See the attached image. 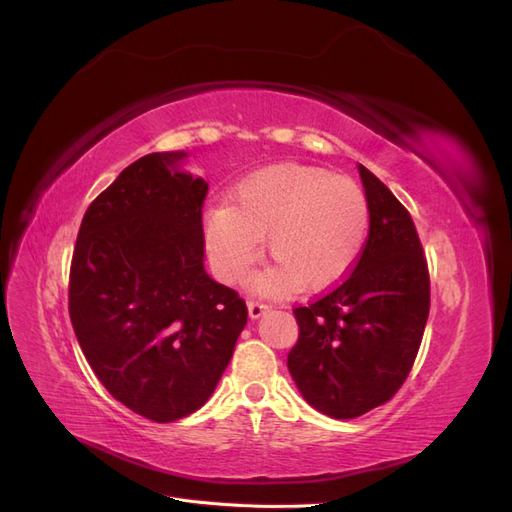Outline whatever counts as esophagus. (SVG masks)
<instances>
[{"label":"esophagus","instance_id":"esophagus-1","mask_svg":"<svg viewBox=\"0 0 512 512\" xmlns=\"http://www.w3.org/2000/svg\"><path fill=\"white\" fill-rule=\"evenodd\" d=\"M267 309H269V305L262 303V301H250V303H247V312H250L252 320H258L262 314L267 312Z\"/></svg>","mask_w":512,"mask_h":512}]
</instances>
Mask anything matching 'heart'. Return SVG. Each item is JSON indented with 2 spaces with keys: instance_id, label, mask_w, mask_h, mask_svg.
<instances>
[{
  "instance_id": "heart-1",
  "label": "heart",
  "mask_w": 512,
  "mask_h": 512,
  "mask_svg": "<svg viewBox=\"0 0 512 512\" xmlns=\"http://www.w3.org/2000/svg\"><path fill=\"white\" fill-rule=\"evenodd\" d=\"M369 232L363 190L331 170L301 164L262 168L245 177L203 222V243L224 282L250 273L267 237L277 260L256 284L265 292L322 290L344 280Z\"/></svg>"
}]
</instances>
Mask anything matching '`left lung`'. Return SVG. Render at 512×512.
Returning a JSON list of instances; mask_svg holds the SVG:
<instances>
[{"label": "left lung", "instance_id": "1", "mask_svg": "<svg viewBox=\"0 0 512 512\" xmlns=\"http://www.w3.org/2000/svg\"><path fill=\"white\" fill-rule=\"evenodd\" d=\"M369 235L354 271L294 309L299 342L288 371L309 406L356 418L389 401L408 378L429 316V271L414 222L393 192L359 164Z\"/></svg>", "mask_w": 512, "mask_h": 512}]
</instances>
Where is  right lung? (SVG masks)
<instances>
[{
	"label": "right lung",
	"instance_id": "right-lung-1",
	"mask_svg": "<svg viewBox=\"0 0 512 512\" xmlns=\"http://www.w3.org/2000/svg\"><path fill=\"white\" fill-rule=\"evenodd\" d=\"M185 151L136 160L89 205L70 269V320L94 374L156 423L196 412L247 322L239 294L205 271L209 183Z\"/></svg>",
	"mask_w": 512,
	"mask_h": 512
}]
</instances>
